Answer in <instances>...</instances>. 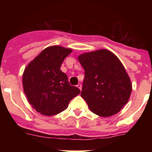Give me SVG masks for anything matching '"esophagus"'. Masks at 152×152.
Listing matches in <instances>:
<instances>
[{"label": "esophagus", "instance_id": "34e87169", "mask_svg": "<svg viewBox=\"0 0 152 152\" xmlns=\"http://www.w3.org/2000/svg\"><path fill=\"white\" fill-rule=\"evenodd\" d=\"M76 87H77L79 90H82V85H81V84H78V85H76Z\"/></svg>", "mask_w": 152, "mask_h": 152}]
</instances>
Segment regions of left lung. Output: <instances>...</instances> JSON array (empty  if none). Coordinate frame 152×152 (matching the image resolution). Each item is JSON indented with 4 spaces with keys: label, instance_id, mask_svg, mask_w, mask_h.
<instances>
[{
    "label": "left lung",
    "instance_id": "left-lung-1",
    "mask_svg": "<svg viewBox=\"0 0 152 152\" xmlns=\"http://www.w3.org/2000/svg\"><path fill=\"white\" fill-rule=\"evenodd\" d=\"M85 69L81 96L90 110L102 117L121 111L132 93V84L118 58L106 49L78 56Z\"/></svg>",
    "mask_w": 152,
    "mask_h": 152
}]
</instances>
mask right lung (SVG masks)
<instances>
[{
    "label": "right lung",
    "mask_w": 152,
    "mask_h": 152,
    "mask_svg": "<svg viewBox=\"0 0 152 152\" xmlns=\"http://www.w3.org/2000/svg\"><path fill=\"white\" fill-rule=\"evenodd\" d=\"M71 52L72 49L58 45L46 48L24 70V93L29 104L40 114H59L80 93L78 87L70 85L67 75L60 70L62 62Z\"/></svg>",
    "instance_id": "add662e5"
}]
</instances>
